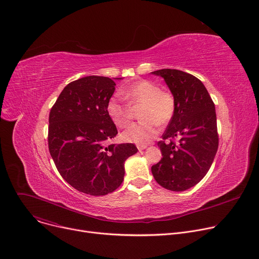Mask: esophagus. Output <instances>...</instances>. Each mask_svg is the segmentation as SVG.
I'll list each match as a JSON object with an SVG mask.
<instances>
[{
    "label": "esophagus",
    "mask_w": 259,
    "mask_h": 259,
    "mask_svg": "<svg viewBox=\"0 0 259 259\" xmlns=\"http://www.w3.org/2000/svg\"><path fill=\"white\" fill-rule=\"evenodd\" d=\"M147 148H148V146H146V145H137V149H139L140 151L145 150V149H147Z\"/></svg>",
    "instance_id": "obj_1"
}]
</instances>
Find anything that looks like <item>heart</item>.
<instances>
[{
    "instance_id": "heart-1",
    "label": "heart",
    "mask_w": 259,
    "mask_h": 259,
    "mask_svg": "<svg viewBox=\"0 0 259 259\" xmlns=\"http://www.w3.org/2000/svg\"><path fill=\"white\" fill-rule=\"evenodd\" d=\"M119 95L132 107L144 104L142 109L144 122L131 125L122 133V140L127 143L149 144L158 134V123H168L175 113L174 97L167 92L160 91L159 86L152 81H137L120 90ZM130 107L116 97L108 100L106 111L115 126L125 128L130 124L132 109Z\"/></svg>"
}]
</instances>
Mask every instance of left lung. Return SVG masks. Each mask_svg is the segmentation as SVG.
Wrapping results in <instances>:
<instances>
[{
  "mask_svg": "<svg viewBox=\"0 0 259 259\" xmlns=\"http://www.w3.org/2000/svg\"><path fill=\"white\" fill-rule=\"evenodd\" d=\"M151 74L164 79L175 100V113L158 143L162 158L151 170L162 187L183 192L199 183L213 162L219 147L215 107L195 76L171 68ZM167 138L179 143L165 142Z\"/></svg>",
  "mask_w": 259,
  "mask_h": 259,
  "instance_id": "obj_1",
  "label": "left lung"
}]
</instances>
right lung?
I'll return each instance as SVG.
<instances>
[{"mask_svg":"<svg viewBox=\"0 0 259 259\" xmlns=\"http://www.w3.org/2000/svg\"><path fill=\"white\" fill-rule=\"evenodd\" d=\"M114 91L108 77H83L65 86L49 116V150L58 171L92 196L115 191L124 180L125 161L139 151L133 144L105 145L117 134L106 111Z\"/></svg>","mask_w":259,"mask_h":259,"instance_id":"1","label":"right lung"}]
</instances>
